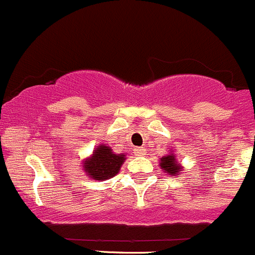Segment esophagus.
<instances>
[{"label":"esophagus","instance_id":"34e87169","mask_svg":"<svg viewBox=\"0 0 255 255\" xmlns=\"http://www.w3.org/2000/svg\"><path fill=\"white\" fill-rule=\"evenodd\" d=\"M134 155H136V156H144L145 149H144V147H135Z\"/></svg>","mask_w":255,"mask_h":255}]
</instances>
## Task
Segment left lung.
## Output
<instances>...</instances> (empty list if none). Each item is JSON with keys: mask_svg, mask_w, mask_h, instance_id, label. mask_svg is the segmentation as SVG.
<instances>
[{"mask_svg": "<svg viewBox=\"0 0 255 255\" xmlns=\"http://www.w3.org/2000/svg\"><path fill=\"white\" fill-rule=\"evenodd\" d=\"M160 168L165 171L166 174H169V175H173V176L178 175L179 173H181V171H183V168H181L180 164H179V162L175 160L174 154L165 155V156L160 157Z\"/></svg>", "mask_w": 255, "mask_h": 255, "instance_id": "obj_1", "label": "left lung"}]
</instances>
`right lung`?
Here are the masks:
<instances>
[{
	"label": "right lung",
	"mask_w": 255,
	"mask_h": 255,
	"mask_svg": "<svg viewBox=\"0 0 255 255\" xmlns=\"http://www.w3.org/2000/svg\"><path fill=\"white\" fill-rule=\"evenodd\" d=\"M125 159L124 154H114L110 146L100 145L94 150L91 157L85 159L82 168L94 180H106L119 173Z\"/></svg>",
	"instance_id": "right-lung-1"
}]
</instances>
